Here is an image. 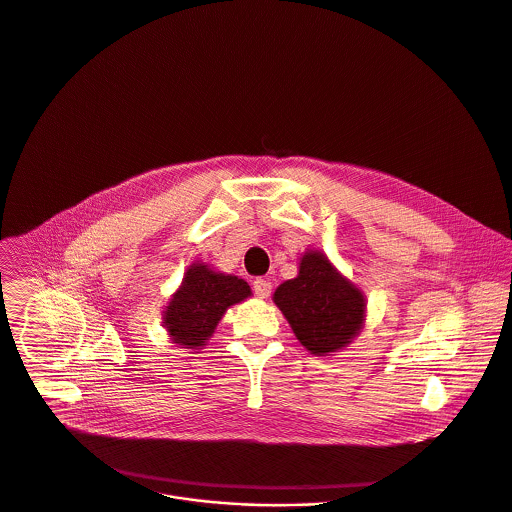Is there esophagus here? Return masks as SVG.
Wrapping results in <instances>:
<instances>
[{"label":"esophagus","instance_id":"1","mask_svg":"<svg viewBox=\"0 0 512 512\" xmlns=\"http://www.w3.org/2000/svg\"><path fill=\"white\" fill-rule=\"evenodd\" d=\"M254 292L258 298H268L272 292V282L264 280V278H256L254 280Z\"/></svg>","mask_w":512,"mask_h":512}]
</instances>
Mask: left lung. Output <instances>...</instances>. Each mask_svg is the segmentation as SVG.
Here are the masks:
<instances>
[{
    "label": "left lung",
    "instance_id": "obj_1",
    "mask_svg": "<svg viewBox=\"0 0 512 512\" xmlns=\"http://www.w3.org/2000/svg\"><path fill=\"white\" fill-rule=\"evenodd\" d=\"M274 304L298 342L314 356L346 348L364 328L366 296L320 250H306L298 276L282 282Z\"/></svg>",
    "mask_w": 512,
    "mask_h": 512
}]
</instances>
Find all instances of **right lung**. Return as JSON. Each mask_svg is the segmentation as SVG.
Returning <instances> with one entry per match:
<instances>
[{
    "instance_id": "obj_1",
    "label": "right lung",
    "mask_w": 512,
    "mask_h": 512,
    "mask_svg": "<svg viewBox=\"0 0 512 512\" xmlns=\"http://www.w3.org/2000/svg\"><path fill=\"white\" fill-rule=\"evenodd\" d=\"M250 296L246 280L218 272L206 262H194L164 308V328L172 344L192 352L202 350L226 310Z\"/></svg>"
}]
</instances>
